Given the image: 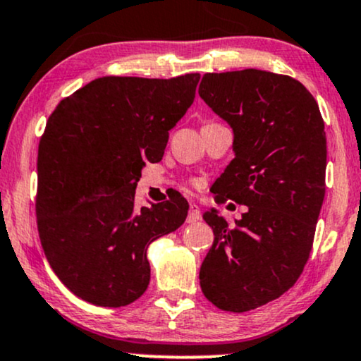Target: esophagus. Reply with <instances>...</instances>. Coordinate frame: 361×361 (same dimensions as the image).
Listing matches in <instances>:
<instances>
[{
    "instance_id": "esophagus-1",
    "label": "esophagus",
    "mask_w": 361,
    "mask_h": 361,
    "mask_svg": "<svg viewBox=\"0 0 361 361\" xmlns=\"http://www.w3.org/2000/svg\"><path fill=\"white\" fill-rule=\"evenodd\" d=\"M200 219H202V214H200V207L195 205V203H192V205H190L188 216H186V222L195 224V222H198Z\"/></svg>"
}]
</instances>
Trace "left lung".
Returning a JSON list of instances; mask_svg holds the SVG:
<instances>
[{"instance_id":"8db88e82","label":"left lung","mask_w":361,"mask_h":361,"mask_svg":"<svg viewBox=\"0 0 361 361\" xmlns=\"http://www.w3.org/2000/svg\"><path fill=\"white\" fill-rule=\"evenodd\" d=\"M198 94L233 131L235 158L215 181V202L247 205L235 225L215 208L203 214L215 238L200 286L212 305L245 312L293 288L310 259L324 200V123L310 90L289 75L205 73Z\"/></svg>"}]
</instances>
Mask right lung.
<instances>
[{
    "label": "right lung",
    "instance_id": "add662e5",
    "mask_svg": "<svg viewBox=\"0 0 361 361\" xmlns=\"http://www.w3.org/2000/svg\"><path fill=\"white\" fill-rule=\"evenodd\" d=\"M200 73L101 77L60 101L38 146L37 224L60 281L92 305H131L151 277L147 247L175 232L188 202L136 208L146 161H161L169 129L193 104Z\"/></svg>",
    "mask_w": 361,
    "mask_h": 361
}]
</instances>
